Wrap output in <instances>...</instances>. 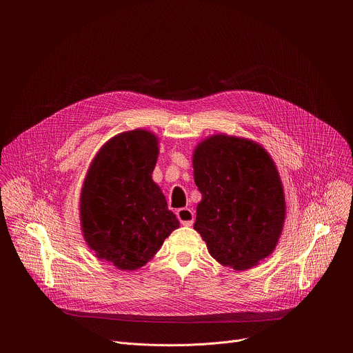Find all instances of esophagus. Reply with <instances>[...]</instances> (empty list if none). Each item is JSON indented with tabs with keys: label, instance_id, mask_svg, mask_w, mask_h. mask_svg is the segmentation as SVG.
I'll use <instances>...</instances> for the list:
<instances>
[{
	"label": "esophagus",
	"instance_id": "esophagus-1",
	"mask_svg": "<svg viewBox=\"0 0 353 353\" xmlns=\"http://www.w3.org/2000/svg\"><path fill=\"white\" fill-rule=\"evenodd\" d=\"M177 218L181 225L184 226H192L194 223V212L190 208H181L177 211Z\"/></svg>",
	"mask_w": 353,
	"mask_h": 353
}]
</instances>
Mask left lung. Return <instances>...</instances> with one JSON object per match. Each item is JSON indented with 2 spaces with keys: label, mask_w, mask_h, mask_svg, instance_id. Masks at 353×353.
Here are the masks:
<instances>
[{
  "label": "left lung",
  "mask_w": 353,
  "mask_h": 353,
  "mask_svg": "<svg viewBox=\"0 0 353 353\" xmlns=\"http://www.w3.org/2000/svg\"><path fill=\"white\" fill-rule=\"evenodd\" d=\"M203 195L194 229L222 265L245 271L275 250L285 222V195L267 150L247 138L218 134L192 155Z\"/></svg>",
  "instance_id": "1"
}]
</instances>
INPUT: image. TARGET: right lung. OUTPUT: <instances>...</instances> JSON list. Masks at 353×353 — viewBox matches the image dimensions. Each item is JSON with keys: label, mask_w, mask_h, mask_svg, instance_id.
I'll return each mask as SVG.
<instances>
[{"label": "right lung", "mask_w": 353, "mask_h": 353, "mask_svg": "<svg viewBox=\"0 0 353 353\" xmlns=\"http://www.w3.org/2000/svg\"><path fill=\"white\" fill-rule=\"evenodd\" d=\"M146 130L109 139L92 161L79 199L82 234L97 259L123 271L152 260L180 226L152 180L159 148Z\"/></svg>", "instance_id": "obj_1"}]
</instances>
